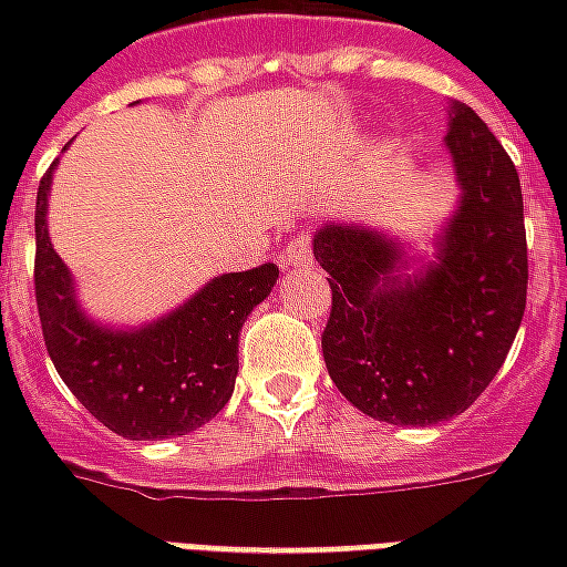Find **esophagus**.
Instances as JSON below:
<instances>
[{"label": "esophagus", "instance_id": "1", "mask_svg": "<svg viewBox=\"0 0 567 567\" xmlns=\"http://www.w3.org/2000/svg\"><path fill=\"white\" fill-rule=\"evenodd\" d=\"M279 264H282L285 270H291V267H309L312 264V236L309 234H297L288 246H282L279 251Z\"/></svg>", "mask_w": 567, "mask_h": 567}]
</instances>
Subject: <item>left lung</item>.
Here are the masks:
<instances>
[{"label":"left lung","instance_id":"left-lung-1","mask_svg":"<svg viewBox=\"0 0 567 567\" xmlns=\"http://www.w3.org/2000/svg\"><path fill=\"white\" fill-rule=\"evenodd\" d=\"M446 145L464 194L422 279L394 285L398 251L373 230L328 224L312 239L331 276L328 373L349 404L392 425L464 413L523 324L528 246L516 166L467 105H452Z\"/></svg>","mask_w":567,"mask_h":567}]
</instances>
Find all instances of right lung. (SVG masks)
<instances>
[{
    "mask_svg": "<svg viewBox=\"0 0 567 567\" xmlns=\"http://www.w3.org/2000/svg\"><path fill=\"white\" fill-rule=\"evenodd\" d=\"M48 187L35 197V303L48 355L69 392L109 431L130 440L187 434L218 416L236 382L239 331L279 279L276 264L212 279L151 328L115 333L81 316L63 260L48 239Z\"/></svg>",
    "mask_w": 567,
    "mask_h": 567,
    "instance_id": "right-lung-1",
    "label": "right lung"
}]
</instances>
